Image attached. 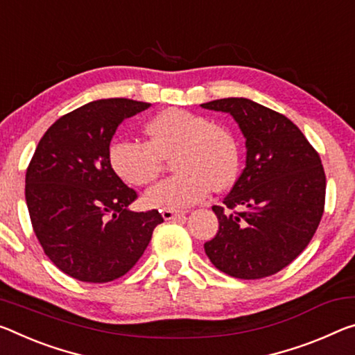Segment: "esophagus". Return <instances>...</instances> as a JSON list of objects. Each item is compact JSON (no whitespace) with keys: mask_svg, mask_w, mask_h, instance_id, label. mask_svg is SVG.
I'll return each instance as SVG.
<instances>
[{"mask_svg":"<svg viewBox=\"0 0 355 355\" xmlns=\"http://www.w3.org/2000/svg\"><path fill=\"white\" fill-rule=\"evenodd\" d=\"M161 215H162V218L166 219V221H168V219H175L178 216H183L184 213L183 211H175V210H162Z\"/></svg>","mask_w":355,"mask_h":355,"instance_id":"esophagus-1","label":"esophagus"}]
</instances>
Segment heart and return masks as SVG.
Listing matches in <instances>:
<instances>
[{"label":"heart","mask_w":355,"mask_h":355,"mask_svg":"<svg viewBox=\"0 0 355 355\" xmlns=\"http://www.w3.org/2000/svg\"><path fill=\"white\" fill-rule=\"evenodd\" d=\"M150 142L118 139L110 145L114 172L132 187L159 177L164 159H173L177 175L157 183L144 204L162 210H183L204 200L210 189L230 187L239 171V145L227 128L183 109H166L147 123Z\"/></svg>","instance_id":"b5f03b06"}]
</instances>
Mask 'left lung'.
<instances>
[{"instance_id": "8db88e82", "label": "left lung", "mask_w": 355, "mask_h": 355, "mask_svg": "<svg viewBox=\"0 0 355 355\" xmlns=\"http://www.w3.org/2000/svg\"><path fill=\"white\" fill-rule=\"evenodd\" d=\"M200 105L232 116L246 147L243 172L224 205L213 207L219 229L204 245L205 254L234 278L270 277L289 266L316 232L325 200L322 162L300 129L268 107L246 98Z\"/></svg>"}]
</instances>
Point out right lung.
Masks as SVG:
<instances>
[{"label":"right lung","mask_w":355,"mask_h":355,"mask_svg":"<svg viewBox=\"0 0 355 355\" xmlns=\"http://www.w3.org/2000/svg\"><path fill=\"white\" fill-rule=\"evenodd\" d=\"M148 107L126 98L78 107L47 129L28 166L25 198L36 237L50 261L78 281L123 277L164 221L157 210H129L136 191L109 161L120 123Z\"/></svg>","instance_id":"1"}]
</instances>
